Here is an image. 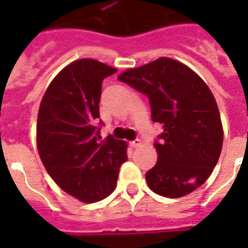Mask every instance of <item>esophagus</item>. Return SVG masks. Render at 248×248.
<instances>
[{
  "label": "esophagus",
  "mask_w": 248,
  "mask_h": 248,
  "mask_svg": "<svg viewBox=\"0 0 248 248\" xmlns=\"http://www.w3.org/2000/svg\"><path fill=\"white\" fill-rule=\"evenodd\" d=\"M140 143H142V142H140V139H135V140L129 142V146H131V148H138Z\"/></svg>",
  "instance_id": "1"
}]
</instances>
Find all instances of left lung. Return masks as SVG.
<instances>
[{
    "instance_id": "left-lung-1",
    "label": "left lung",
    "mask_w": 248,
    "mask_h": 248,
    "mask_svg": "<svg viewBox=\"0 0 248 248\" xmlns=\"http://www.w3.org/2000/svg\"><path fill=\"white\" fill-rule=\"evenodd\" d=\"M119 80L148 96L152 120L163 125L155 142L157 163L146 172L149 187L166 197L192 193L211 175L222 150V123L210 88L171 58L128 69Z\"/></svg>"
}]
</instances>
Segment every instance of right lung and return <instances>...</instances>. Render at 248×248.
<instances>
[{
  "label": "right lung",
  "mask_w": 248,
  "mask_h": 248,
  "mask_svg": "<svg viewBox=\"0 0 248 248\" xmlns=\"http://www.w3.org/2000/svg\"><path fill=\"white\" fill-rule=\"evenodd\" d=\"M117 72L93 59L66 66L44 93L37 148L45 170L66 193L95 203L114 190L127 143L100 138L102 81Z\"/></svg>",
  "instance_id": "add662e5"
}]
</instances>
